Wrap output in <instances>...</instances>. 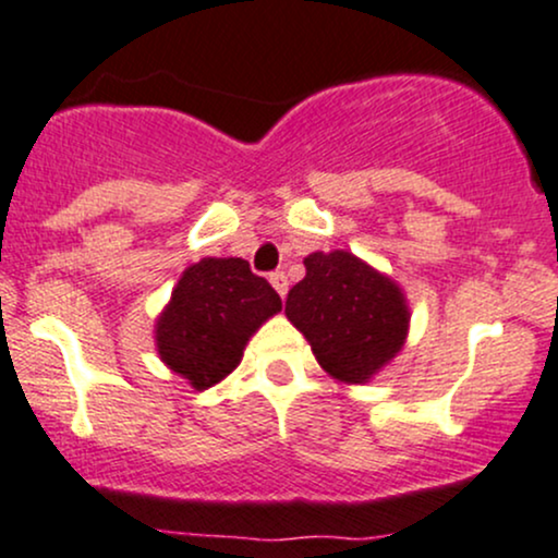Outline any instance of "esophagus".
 Returning a JSON list of instances; mask_svg holds the SVG:
<instances>
[{
  "label": "esophagus",
  "mask_w": 558,
  "mask_h": 558,
  "mask_svg": "<svg viewBox=\"0 0 558 558\" xmlns=\"http://www.w3.org/2000/svg\"><path fill=\"white\" fill-rule=\"evenodd\" d=\"M268 279H271L274 290H277L281 298H284V295H287V290H290V281H287V274H284V271H274L271 277H268Z\"/></svg>",
  "instance_id": "esophagus-1"
}]
</instances>
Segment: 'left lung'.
<instances>
[{"mask_svg": "<svg viewBox=\"0 0 558 558\" xmlns=\"http://www.w3.org/2000/svg\"><path fill=\"white\" fill-rule=\"evenodd\" d=\"M305 279L287 295L284 313L311 342L331 377L372 379L403 348L409 308L396 281L345 253H313Z\"/></svg>", "mask_w": 558, "mask_h": 558, "instance_id": "left-lung-1", "label": "left lung"}]
</instances>
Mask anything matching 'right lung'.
Instances as JSON below:
<instances>
[{
	"instance_id": "obj_1",
	"label": "right lung",
	"mask_w": 558,
	"mask_h": 558,
	"mask_svg": "<svg viewBox=\"0 0 558 558\" xmlns=\"http://www.w3.org/2000/svg\"><path fill=\"white\" fill-rule=\"evenodd\" d=\"M281 298L242 258H203L184 271L158 318L160 359L205 390L236 368L247 340Z\"/></svg>"
}]
</instances>
